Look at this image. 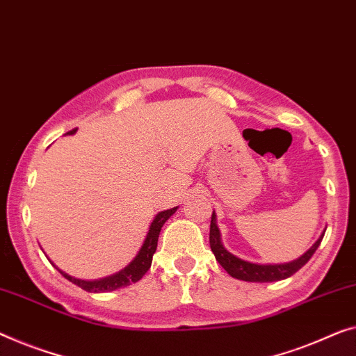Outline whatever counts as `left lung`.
<instances>
[{
    "mask_svg": "<svg viewBox=\"0 0 356 356\" xmlns=\"http://www.w3.org/2000/svg\"><path fill=\"white\" fill-rule=\"evenodd\" d=\"M326 232V230H325ZM325 236V233H321V236L315 241V245L312 246L305 254H302L299 259H296L293 262L288 264H252L243 259L233 256L232 252L227 251L220 241V232L219 227L216 224V212L212 211L211 217V230H209V245L211 251L214 252L216 261L219 262L222 267L225 268V272L230 277L243 281H251V283H270V281H280L284 278H289L291 275H294L297 270H300L304 265L310 261V257L314 256L315 251L320 246V243Z\"/></svg>",
    "mask_w": 356,
    "mask_h": 356,
    "instance_id": "obj_1",
    "label": "left lung"
}]
</instances>
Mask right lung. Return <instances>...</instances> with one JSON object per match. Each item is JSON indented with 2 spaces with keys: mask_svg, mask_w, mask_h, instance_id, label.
Returning a JSON list of instances; mask_svg holds the SVG:
<instances>
[{
  "mask_svg": "<svg viewBox=\"0 0 356 356\" xmlns=\"http://www.w3.org/2000/svg\"><path fill=\"white\" fill-rule=\"evenodd\" d=\"M73 132H75V131H70L68 134H73ZM176 211H177V208L158 212V214L155 216V219H153V222H152L150 230H148V233H147L144 245H142L140 251L137 252L134 261L127 265V267L121 270V272L111 275V277L86 281V280H79V278H75V277H70L68 273L62 272L60 268H57L54 264H52V265H54V267L59 270V272L62 273V277H65L68 281H72L73 284L79 286V288L88 291V293H108V291H115L118 288H124V286H129L131 283H136V281H139L148 272V268H150V265H152L153 254H155V251H156L158 236H160L161 227L164 225V222H166Z\"/></svg>",
  "mask_w": 356,
  "mask_h": 356,
  "instance_id": "obj_1",
  "label": "right lung"
}]
</instances>
